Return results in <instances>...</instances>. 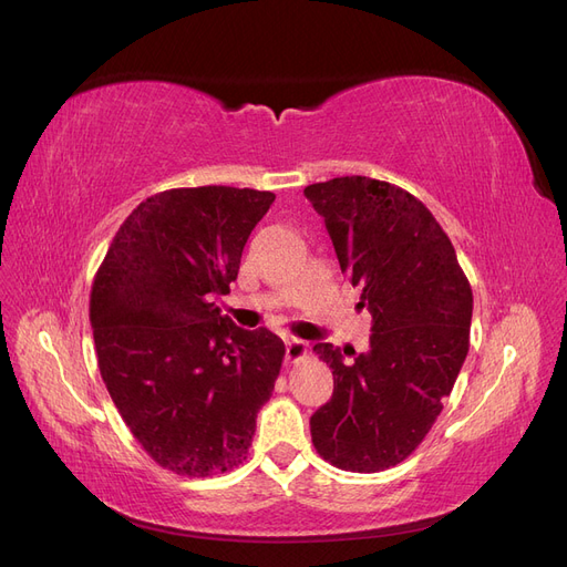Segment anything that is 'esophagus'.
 <instances>
[{"label":"esophagus","instance_id":"obj_1","mask_svg":"<svg viewBox=\"0 0 567 567\" xmlns=\"http://www.w3.org/2000/svg\"><path fill=\"white\" fill-rule=\"evenodd\" d=\"M307 355V342H302V339L298 337H288L286 339V358L290 362H298Z\"/></svg>","mask_w":567,"mask_h":567}]
</instances>
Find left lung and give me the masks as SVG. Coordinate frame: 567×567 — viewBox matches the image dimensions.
<instances>
[{
	"label": "left lung",
	"instance_id": "left-lung-1",
	"mask_svg": "<svg viewBox=\"0 0 567 567\" xmlns=\"http://www.w3.org/2000/svg\"><path fill=\"white\" fill-rule=\"evenodd\" d=\"M344 275L372 313L370 351L344 360L316 344L334 377L311 442L349 472L402 463L442 412L470 349L472 288L454 244L421 199L389 181L339 176L305 188ZM349 353V351H344Z\"/></svg>",
	"mask_w": 567,
	"mask_h": 567
}]
</instances>
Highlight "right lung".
<instances>
[{
	"label": "right lung",
	"mask_w": 567,
	"mask_h": 567,
	"mask_svg": "<svg viewBox=\"0 0 567 567\" xmlns=\"http://www.w3.org/2000/svg\"><path fill=\"white\" fill-rule=\"evenodd\" d=\"M275 193L199 186L146 197L90 292L97 365L130 433L165 470L212 477L246 461L286 347L216 307Z\"/></svg>",
	"instance_id": "1"
}]
</instances>
